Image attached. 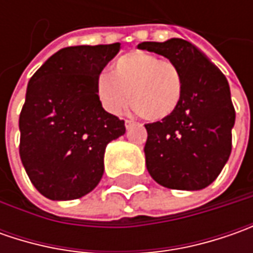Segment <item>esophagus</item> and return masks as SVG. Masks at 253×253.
Instances as JSON below:
<instances>
[{"instance_id": "obj_1", "label": "esophagus", "mask_w": 253, "mask_h": 253, "mask_svg": "<svg viewBox=\"0 0 253 253\" xmlns=\"http://www.w3.org/2000/svg\"><path fill=\"white\" fill-rule=\"evenodd\" d=\"M133 124H135V122L131 121V120H125V126H126V129H128L129 126H132Z\"/></svg>"}]
</instances>
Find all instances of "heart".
<instances>
[{"label":"heart","instance_id":"heart-1","mask_svg":"<svg viewBox=\"0 0 253 253\" xmlns=\"http://www.w3.org/2000/svg\"><path fill=\"white\" fill-rule=\"evenodd\" d=\"M184 92V77L177 64L145 50L121 56L112 74L101 72L95 79V94L110 114L131 107L145 121H163L179 108Z\"/></svg>","mask_w":253,"mask_h":253}]
</instances>
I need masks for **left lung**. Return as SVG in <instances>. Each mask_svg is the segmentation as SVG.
I'll return each instance as SVG.
<instances>
[{"instance_id":"8db88e82","label":"left lung","mask_w":253,"mask_h":253,"mask_svg":"<svg viewBox=\"0 0 253 253\" xmlns=\"http://www.w3.org/2000/svg\"><path fill=\"white\" fill-rule=\"evenodd\" d=\"M181 69L184 92L179 108L163 121L146 124V169L163 187L201 190L218 177L232 149L235 108L225 76L187 41L142 42Z\"/></svg>"}]
</instances>
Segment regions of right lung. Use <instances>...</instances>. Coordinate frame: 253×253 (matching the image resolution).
I'll return each mask as SVG.
<instances>
[{
    "label": "right lung",
    "mask_w": 253,
    "mask_h": 253,
    "mask_svg": "<svg viewBox=\"0 0 253 253\" xmlns=\"http://www.w3.org/2000/svg\"><path fill=\"white\" fill-rule=\"evenodd\" d=\"M120 43L63 47L31 77L19 114V156L36 190L50 200L88 194L104 173L107 145L125 122L107 112L95 79Z\"/></svg>",
    "instance_id": "1"
}]
</instances>
